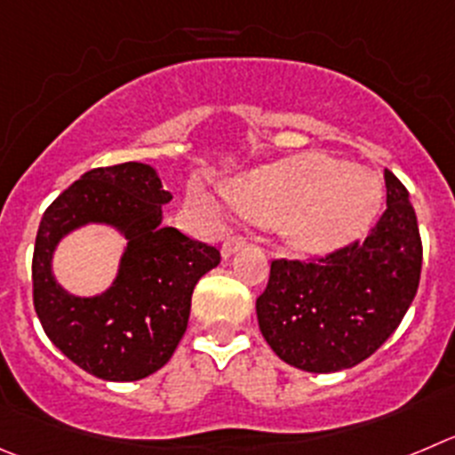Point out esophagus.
I'll return each instance as SVG.
<instances>
[{
    "label": "esophagus",
    "instance_id": "obj_1",
    "mask_svg": "<svg viewBox=\"0 0 455 455\" xmlns=\"http://www.w3.org/2000/svg\"><path fill=\"white\" fill-rule=\"evenodd\" d=\"M242 247H247V240H242V237H227L220 251H222V258L227 260V258H231L233 253L240 251Z\"/></svg>",
    "mask_w": 455,
    "mask_h": 455
}]
</instances>
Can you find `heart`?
Listing matches in <instances>:
<instances>
[{"instance_id": "b5f03b06", "label": "heart", "mask_w": 455, "mask_h": 455, "mask_svg": "<svg viewBox=\"0 0 455 455\" xmlns=\"http://www.w3.org/2000/svg\"><path fill=\"white\" fill-rule=\"evenodd\" d=\"M224 193L237 213L253 222L274 224L296 251L330 253L371 228L384 186L372 170L321 152H305L235 177L224 186ZM188 204L204 218L218 215L213 197L202 188L190 190Z\"/></svg>"}]
</instances>
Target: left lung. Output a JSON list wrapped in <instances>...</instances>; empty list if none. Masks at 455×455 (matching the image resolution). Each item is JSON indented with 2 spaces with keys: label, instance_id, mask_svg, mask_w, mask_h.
<instances>
[{
  "label": "left lung",
  "instance_id": "8db88e82",
  "mask_svg": "<svg viewBox=\"0 0 455 455\" xmlns=\"http://www.w3.org/2000/svg\"><path fill=\"white\" fill-rule=\"evenodd\" d=\"M386 211L363 242L314 262L274 260L258 296L271 350L305 372L362 363L397 330L415 299L422 240L409 190L386 170Z\"/></svg>",
  "mask_w": 455,
  "mask_h": 455
}]
</instances>
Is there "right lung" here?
Returning <instances> with one entry per match:
<instances>
[{
    "mask_svg": "<svg viewBox=\"0 0 455 455\" xmlns=\"http://www.w3.org/2000/svg\"><path fill=\"white\" fill-rule=\"evenodd\" d=\"M172 199L148 164L93 168L42 215L33 251V303L46 337L89 375L137 381L168 363L190 316L197 280L220 265V251L164 227ZM89 223L124 239L113 285L100 295L65 291L52 274L57 244Z\"/></svg>",
    "mask_w": 455,
    "mask_h": 455,
    "instance_id": "right-lung-1",
    "label": "right lung"
}]
</instances>
